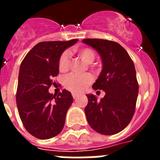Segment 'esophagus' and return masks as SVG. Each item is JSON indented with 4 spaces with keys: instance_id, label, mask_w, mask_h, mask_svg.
I'll return each mask as SVG.
<instances>
[{
    "instance_id": "34e87169",
    "label": "esophagus",
    "mask_w": 160,
    "mask_h": 160,
    "mask_svg": "<svg viewBox=\"0 0 160 160\" xmlns=\"http://www.w3.org/2000/svg\"><path fill=\"white\" fill-rule=\"evenodd\" d=\"M72 96H73V98H77L78 96V94H75V93H73V94H72Z\"/></svg>"
}]
</instances>
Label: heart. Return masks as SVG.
Returning a JSON list of instances; mask_svg holds the SVG:
<instances>
[{"label": "heart", "instance_id": "1", "mask_svg": "<svg viewBox=\"0 0 160 160\" xmlns=\"http://www.w3.org/2000/svg\"><path fill=\"white\" fill-rule=\"evenodd\" d=\"M78 56L87 64H91L95 59V52L94 49L89 47H85L76 50ZM70 59L69 53L64 52L59 58L58 69L60 72L68 71L70 67ZM93 77L90 73H85L82 75L70 74L64 78V86L68 90L73 93H80L92 82Z\"/></svg>", "mask_w": 160, "mask_h": 160}]
</instances>
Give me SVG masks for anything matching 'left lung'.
Instances as JSON below:
<instances>
[{
    "instance_id": "obj_1",
    "label": "left lung",
    "mask_w": 160,
    "mask_h": 160,
    "mask_svg": "<svg viewBox=\"0 0 160 160\" xmlns=\"http://www.w3.org/2000/svg\"><path fill=\"white\" fill-rule=\"evenodd\" d=\"M82 42L96 49L101 56L102 70L94 90H102L100 101L87 94L85 113L90 128L102 135L122 131L130 123L135 111L138 84L132 59L117 42L103 39H83Z\"/></svg>"
}]
</instances>
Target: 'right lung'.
Here are the masks:
<instances>
[{"label": "right lung", "mask_w": 160, "mask_h": 160, "mask_svg": "<svg viewBox=\"0 0 160 160\" xmlns=\"http://www.w3.org/2000/svg\"><path fill=\"white\" fill-rule=\"evenodd\" d=\"M78 39L67 42H42L33 46L20 66L16 101L24 127L32 136L48 139L62 131L68 109L73 102L66 90L49 94L53 78L59 73L58 60L66 48Z\"/></svg>", "instance_id": "add662e5"}]
</instances>
